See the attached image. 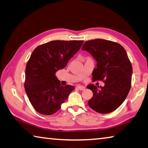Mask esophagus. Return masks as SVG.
<instances>
[{"label": "esophagus", "instance_id": "esophagus-1", "mask_svg": "<svg viewBox=\"0 0 148 148\" xmlns=\"http://www.w3.org/2000/svg\"><path fill=\"white\" fill-rule=\"evenodd\" d=\"M77 88H78L80 90H84L86 87L84 86H81V85H79V86H77Z\"/></svg>", "mask_w": 148, "mask_h": 148}]
</instances>
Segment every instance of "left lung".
Segmentation results:
<instances>
[{
  "instance_id": "8db88e82",
  "label": "left lung",
  "mask_w": 148,
  "mask_h": 148,
  "mask_svg": "<svg viewBox=\"0 0 148 148\" xmlns=\"http://www.w3.org/2000/svg\"><path fill=\"white\" fill-rule=\"evenodd\" d=\"M82 49L89 52L97 62L93 81L105 83L100 87L88 85L94 94L88 105L97 112H112L122 104L131 89L133 68L127 54L120 44L103 39L86 41Z\"/></svg>"
}]
</instances>
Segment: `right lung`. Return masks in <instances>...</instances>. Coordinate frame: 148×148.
I'll use <instances>...</instances> for the list:
<instances>
[{"mask_svg":"<svg viewBox=\"0 0 148 148\" xmlns=\"http://www.w3.org/2000/svg\"><path fill=\"white\" fill-rule=\"evenodd\" d=\"M82 40H55L38 46L26 66L25 89L38 112L52 115L61 108L75 87L62 86L56 79L58 70L66 66L78 51Z\"/></svg>","mask_w":148,"mask_h":148,"instance_id":"obj_1","label":"right lung"}]
</instances>
